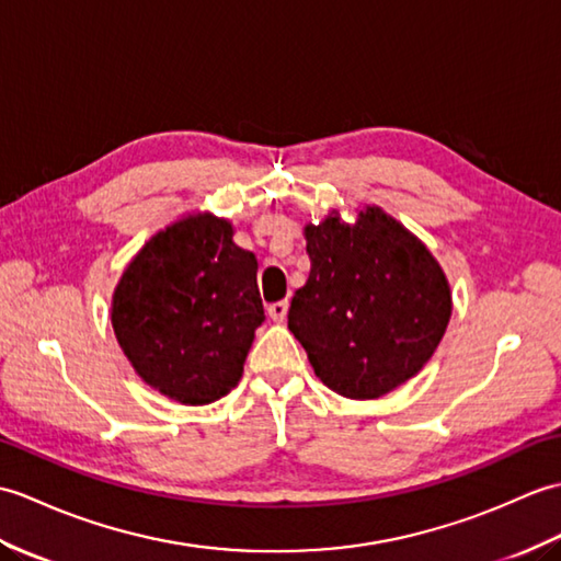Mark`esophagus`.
I'll return each mask as SVG.
<instances>
[{
	"label": "esophagus",
	"mask_w": 561,
	"mask_h": 561,
	"mask_svg": "<svg viewBox=\"0 0 561 561\" xmlns=\"http://www.w3.org/2000/svg\"><path fill=\"white\" fill-rule=\"evenodd\" d=\"M288 300H278V302H273V305H268V317L273 319V321H283L285 319V314H288Z\"/></svg>",
	"instance_id": "1"
}]
</instances>
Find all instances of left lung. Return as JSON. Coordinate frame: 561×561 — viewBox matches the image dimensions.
I'll return each mask as SVG.
<instances>
[{"instance_id": "obj_1", "label": "left lung", "mask_w": 561, "mask_h": 561, "mask_svg": "<svg viewBox=\"0 0 561 561\" xmlns=\"http://www.w3.org/2000/svg\"><path fill=\"white\" fill-rule=\"evenodd\" d=\"M309 278L293 295L288 329L331 391L369 401L427 365L451 319L437 259L379 206L353 226L339 210L305 228Z\"/></svg>"}]
</instances>
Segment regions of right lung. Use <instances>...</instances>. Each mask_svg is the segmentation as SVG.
<instances>
[{"label": "right lung", "mask_w": 561, "mask_h": 561, "mask_svg": "<svg viewBox=\"0 0 561 561\" xmlns=\"http://www.w3.org/2000/svg\"><path fill=\"white\" fill-rule=\"evenodd\" d=\"M232 222L192 214L156 232L112 295V329L134 371L184 405L230 393L264 321L256 256Z\"/></svg>", "instance_id": "obj_1"}]
</instances>
